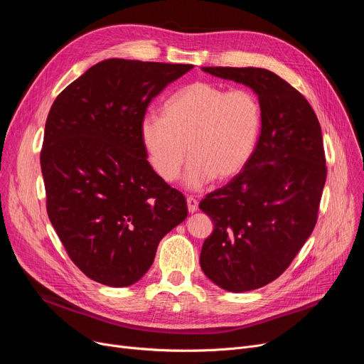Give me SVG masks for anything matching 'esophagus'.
Returning <instances> with one entry per match:
<instances>
[{
  "label": "esophagus",
  "mask_w": 364,
  "mask_h": 364,
  "mask_svg": "<svg viewBox=\"0 0 364 364\" xmlns=\"http://www.w3.org/2000/svg\"><path fill=\"white\" fill-rule=\"evenodd\" d=\"M198 208H199L198 200H196L193 196H188V198H187V209H188V213H192V214L196 213Z\"/></svg>",
  "instance_id": "obj_1"
}]
</instances>
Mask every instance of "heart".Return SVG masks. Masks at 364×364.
Instances as JSON below:
<instances>
[{
	"instance_id": "b5f03b06",
	"label": "heart",
	"mask_w": 364,
	"mask_h": 364,
	"mask_svg": "<svg viewBox=\"0 0 364 364\" xmlns=\"http://www.w3.org/2000/svg\"><path fill=\"white\" fill-rule=\"evenodd\" d=\"M261 129V106L245 88L196 81L165 102L162 118L149 114L140 136L153 171L174 181L188 153L184 181L199 188L233 178L251 159Z\"/></svg>"
}]
</instances>
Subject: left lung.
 <instances>
[{"label": "left lung", "instance_id": "obj_1", "mask_svg": "<svg viewBox=\"0 0 364 364\" xmlns=\"http://www.w3.org/2000/svg\"><path fill=\"white\" fill-rule=\"evenodd\" d=\"M202 70L252 88L261 106L251 159L199 203L214 223L200 252L205 276L228 292L254 291L288 269L313 233L328 174L321 128L307 99L272 70Z\"/></svg>", "mask_w": 364, "mask_h": 364}]
</instances>
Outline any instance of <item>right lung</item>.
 <instances>
[{
	"mask_svg": "<svg viewBox=\"0 0 364 364\" xmlns=\"http://www.w3.org/2000/svg\"><path fill=\"white\" fill-rule=\"evenodd\" d=\"M192 65L109 59L57 95L41 171L47 213L69 258L94 282H139L187 203L147 162L140 125L149 103Z\"/></svg>",
	"mask_w": 364,
	"mask_h": 364,
	"instance_id": "right-lung-1",
	"label": "right lung"
}]
</instances>
